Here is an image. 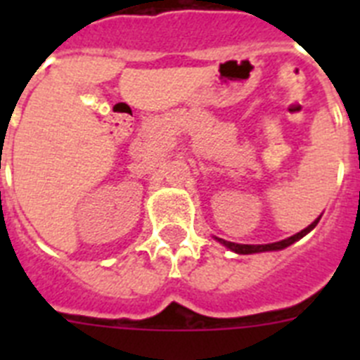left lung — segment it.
Returning a JSON list of instances; mask_svg holds the SVG:
<instances>
[{"label":"left lung","mask_w":360,"mask_h":360,"mask_svg":"<svg viewBox=\"0 0 360 360\" xmlns=\"http://www.w3.org/2000/svg\"><path fill=\"white\" fill-rule=\"evenodd\" d=\"M321 216L317 219H314L310 225H308L307 229H303L301 232H297V234H294V236L287 238V240H281V241H276V243H266V245H241V243H232V241H225V240H219V238H216V240L219 241V243H224L227 249H231L232 252L236 254H256V252H266V250H281V249H287L288 245L295 243L297 240H301V238L304 236V234H308V232L311 231V229L316 227L317 224H319Z\"/></svg>","instance_id":"obj_1"}]
</instances>
